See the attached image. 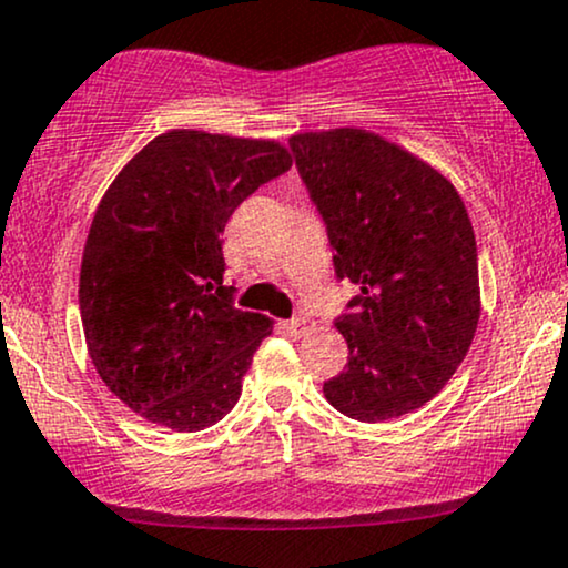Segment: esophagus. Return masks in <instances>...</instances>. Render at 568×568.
Returning a JSON list of instances; mask_svg holds the SVG:
<instances>
[{"label": "esophagus", "mask_w": 568, "mask_h": 568, "mask_svg": "<svg viewBox=\"0 0 568 568\" xmlns=\"http://www.w3.org/2000/svg\"><path fill=\"white\" fill-rule=\"evenodd\" d=\"M284 329L290 333L292 337H305L314 329V322L305 316H297V318H290V322H284Z\"/></svg>", "instance_id": "34e87169"}]
</instances>
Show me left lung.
Listing matches in <instances>:
<instances>
[{"instance_id":"8db88e82","label":"left lung","mask_w":568,"mask_h":568,"mask_svg":"<svg viewBox=\"0 0 568 568\" xmlns=\"http://www.w3.org/2000/svg\"><path fill=\"white\" fill-rule=\"evenodd\" d=\"M292 155L335 250L359 286L337 316L348 365L327 403L365 424L418 410L467 356L480 318L475 231L435 165L365 129L305 131Z\"/></svg>"}]
</instances>
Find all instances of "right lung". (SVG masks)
Here are the masks:
<instances>
[{
  "instance_id": "add662e5",
  "label": "right lung",
  "mask_w": 568,
  "mask_h": 568,
  "mask_svg": "<svg viewBox=\"0 0 568 568\" xmlns=\"http://www.w3.org/2000/svg\"><path fill=\"white\" fill-rule=\"evenodd\" d=\"M290 165L273 139L174 129L99 201L80 265L82 333L106 388L146 422L201 432L239 403L273 322L233 305L220 235Z\"/></svg>"
}]
</instances>
